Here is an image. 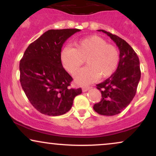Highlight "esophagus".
<instances>
[{
	"label": "esophagus",
	"mask_w": 156,
	"mask_h": 156,
	"mask_svg": "<svg viewBox=\"0 0 156 156\" xmlns=\"http://www.w3.org/2000/svg\"><path fill=\"white\" fill-rule=\"evenodd\" d=\"M89 89H90V87H87H87H86V86H85V87H82V91H83V92H87V91H88Z\"/></svg>",
	"instance_id": "esophagus-1"
}]
</instances>
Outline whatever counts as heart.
<instances>
[{
    "label": "heart",
    "mask_w": 156,
    "mask_h": 156,
    "mask_svg": "<svg viewBox=\"0 0 156 156\" xmlns=\"http://www.w3.org/2000/svg\"><path fill=\"white\" fill-rule=\"evenodd\" d=\"M75 47L67 46L62 50L60 60L66 70L77 73L87 59L88 66L77 75L76 80L87 85L101 77L108 78L115 72L119 64V55L117 48L98 36H90L75 43Z\"/></svg>",
    "instance_id": "b5f03b06"
}]
</instances>
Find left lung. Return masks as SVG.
<instances>
[{"label":"left lung","instance_id":"obj_1","mask_svg":"<svg viewBox=\"0 0 156 156\" xmlns=\"http://www.w3.org/2000/svg\"><path fill=\"white\" fill-rule=\"evenodd\" d=\"M98 31L106 34L117 44L119 50V62L117 70L110 78L97 84L102 98L93 108L101 115L114 116L124 110L135 96L141 78L139 59L124 39L104 30Z\"/></svg>","mask_w":156,"mask_h":156}]
</instances>
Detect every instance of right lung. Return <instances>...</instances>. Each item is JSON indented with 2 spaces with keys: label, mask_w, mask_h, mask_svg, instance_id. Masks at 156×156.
I'll list each match as a JSON object with an SVG mask.
<instances>
[{
  "label": "right lung",
  "mask_w": 156,
  "mask_h": 156,
  "mask_svg": "<svg viewBox=\"0 0 156 156\" xmlns=\"http://www.w3.org/2000/svg\"><path fill=\"white\" fill-rule=\"evenodd\" d=\"M77 28L48 30L28 45L20 62V80L28 101L38 112L59 116L70 110L81 88H69L73 78L60 60L62 48Z\"/></svg>",
  "instance_id": "1"
}]
</instances>
